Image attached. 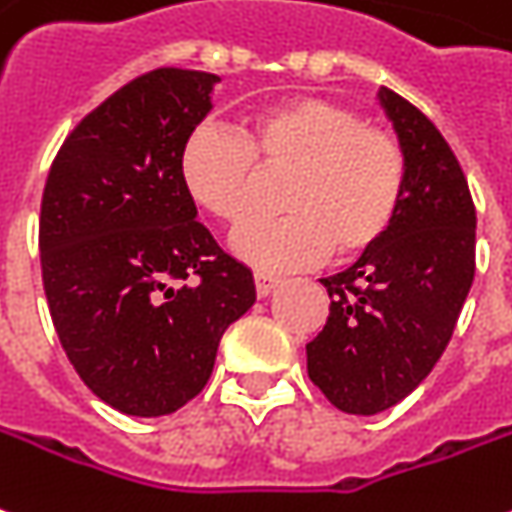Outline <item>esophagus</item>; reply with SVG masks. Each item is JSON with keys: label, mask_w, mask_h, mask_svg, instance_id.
<instances>
[{"label": "esophagus", "mask_w": 512, "mask_h": 512, "mask_svg": "<svg viewBox=\"0 0 512 512\" xmlns=\"http://www.w3.org/2000/svg\"><path fill=\"white\" fill-rule=\"evenodd\" d=\"M280 285V280L277 277H271V274H255V288H257V296L260 299H266L268 293L274 291Z\"/></svg>", "instance_id": "1"}]
</instances>
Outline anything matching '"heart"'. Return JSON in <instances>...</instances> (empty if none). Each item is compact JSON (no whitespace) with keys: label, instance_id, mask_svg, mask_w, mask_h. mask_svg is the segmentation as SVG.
Listing matches in <instances>:
<instances>
[{"label":"heart","instance_id":"b5f03b06","mask_svg":"<svg viewBox=\"0 0 512 512\" xmlns=\"http://www.w3.org/2000/svg\"><path fill=\"white\" fill-rule=\"evenodd\" d=\"M244 135L196 127L180 152L188 196L224 224L252 213L263 174H288L274 221H252L232 235V252L263 271L313 266L335 252L363 255L388 235L402 207L407 163L396 138L352 107L299 96L255 110Z\"/></svg>","mask_w":512,"mask_h":512}]
</instances>
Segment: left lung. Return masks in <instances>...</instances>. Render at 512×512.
<instances>
[{
  "instance_id": "1",
  "label": "left lung",
  "mask_w": 512,
  "mask_h": 512,
  "mask_svg": "<svg viewBox=\"0 0 512 512\" xmlns=\"http://www.w3.org/2000/svg\"><path fill=\"white\" fill-rule=\"evenodd\" d=\"M377 99L405 152L402 207L380 244L321 280L330 316L307 343L313 385L352 416L388 410L430 374L471 291L477 246V213L455 152L407 99L388 88Z\"/></svg>"
}]
</instances>
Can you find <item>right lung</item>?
<instances>
[{
  "instance_id": "1",
  "label": "right lung",
  "mask_w": 512,
  "mask_h": 512,
  "mask_svg": "<svg viewBox=\"0 0 512 512\" xmlns=\"http://www.w3.org/2000/svg\"><path fill=\"white\" fill-rule=\"evenodd\" d=\"M219 77L155 69L60 146L41 202L49 313L80 380L119 413L169 416L205 388L219 341L255 305L180 177Z\"/></svg>"
}]
</instances>
